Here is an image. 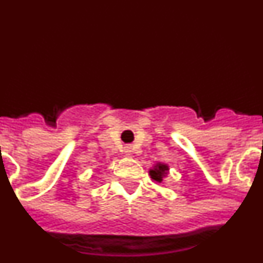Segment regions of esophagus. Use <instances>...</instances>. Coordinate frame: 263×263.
<instances>
[{
	"label": "esophagus",
	"instance_id": "34e87169",
	"mask_svg": "<svg viewBox=\"0 0 263 263\" xmlns=\"http://www.w3.org/2000/svg\"><path fill=\"white\" fill-rule=\"evenodd\" d=\"M125 153H126V154H130V153H132V147H130V146H126V147H125Z\"/></svg>",
	"mask_w": 263,
	"mask_h": 263
}]
</instances>
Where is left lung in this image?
Wrapping results in <instances>:
<instances>
[{
	"label": "left lung",
	"instance_id": "1",
	"mask_svg": "<svg viewBox=\"0 0 263 263\" xmlns=\"http://www.w3.org/2000/svg\"><path fill=\"white\" fill-rule=\"evenodd\" d=\"M168 166H167L166 163H160V162H158L157 164H155L153 168H150V171H148V175H150V178H152L153 182H158L160 183L162 180H163V178H166L167 174H168Z\"/></svg>",
	"mask_w": 263,
	"mask_h": 263
}]
</instances>
